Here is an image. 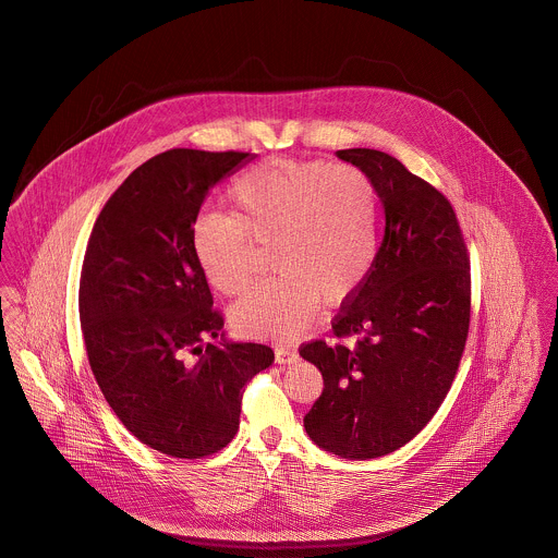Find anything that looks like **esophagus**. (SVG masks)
<instances>
[{
  "label": "esophagus",
  "mask_w": 558,
  "mask_h": 558,
  "mask_svg": "<svg viewBox=\"0 0 558 558\" xmlns=\"http://www.w3.org/2000/svg\"><path fill=\"white\" fill-rule=\"evenodd\" d=\"M275 360H277V364H294L299 360V353H296V349H290V347H277Z\"/></svg>",
  "instance_id": "1"
}]
</instances>
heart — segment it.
<instances>
[{
  "instance_id": "obj_1",
  "label": "heart",
  "mask_w": 558,
  "mask_h": 558,
  "mask_svg": "<svg viewBox=\"0 0 558 558\" xmlns=\"http://www.w3.org/2000/svg\"><path fill=\"white\" fill-rule=\"evenodd\" d=\"M229 198L231 214L209 211L190 227L205 281L225 296L244 292L255 275V244H270L279 272L233 305L240 333L294 338L310 327L318 299L338 305L368 279L378 253V198L362 169L272 158L242 173Z\"/></svg>"
}]
</instances>
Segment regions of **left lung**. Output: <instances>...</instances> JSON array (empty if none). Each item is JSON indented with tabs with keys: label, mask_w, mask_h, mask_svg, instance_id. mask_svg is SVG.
<instances>
[{
	"label": "left lung",
	"mask_w": 558,
	"mask_h": 558,
	"mask_svg": "<svg viewBox=\"0 0 558 558\" xmlns=\"http://www.w3.org/2000/svg\"><path fill=\"white\" fill-rule=\"evenodd\" d=\"M385 209V235L364 286L342 303L333 342L301 347L323 372L305 415L314 444L366 461L411 441L444 402L470 331V255L450 201L376 149H342ZM354 338L353 345L337 340Z\"/></svg>",
	"instance_id": "1"
}]
</instances>
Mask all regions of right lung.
Masks as SVG:
<instances>
[{
  "instance_id": "obj_1",
  "label": "right lung",
  "mask_w": 558,
  "mask_h": 558,
  "mask_svg": "<svg viewBox=\"0 0 558 558\" xmlns=\"http://www.w3.org/2000/svg\"><path fill=\"white\" fill-rule=\"evenodd\" d=\"M253 154L169 149L141 165L95 220L80 320L95 380L123 426L175 459L222 450L244 385L275 362L266 344L225 342V320L190 251L207 192Z\"/></svg>"
}]
</instances>
